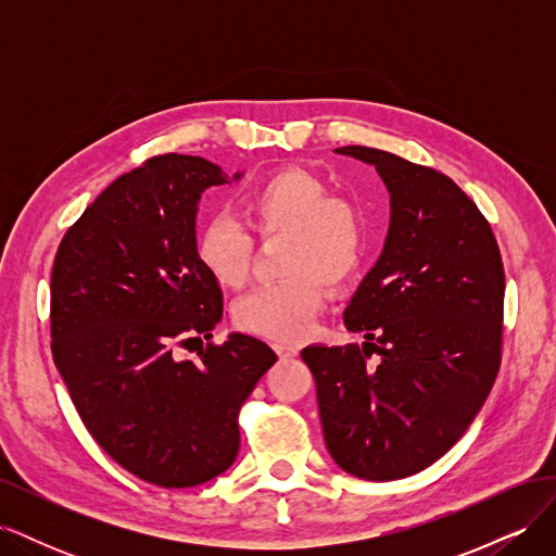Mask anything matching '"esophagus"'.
<instances>
[{
  "label": "esophagus",
  "mask_w": 556,
  "mask_h": 556,
  "mask_svg": "<svg viewBox=\"0 0 556 556\" xmlns=\"http://www.w3.org/2000/svg\"><path fill=\"white\" fill-rule=\"evenodd\" d=\"M274 348H276L280 359H292V357L299 355V348H296V345H290V343H276Z\"/></svg>",
  "instance_id": "obj_1"
}]
</instances>
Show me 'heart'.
Segmentation results:
<instances>
[{"mask_svg":"<svg viewBox=\"0 0 556 556\" xmlns=\"http://www.w3.org/2000/svg\"><path fill=\"white\" fill-rule=\"evenodd\" d=\"M239 211L257 239L288 241L280 252V271L288 278L245 294L233 319L271 341L304 339L325 304L319 282L339 288L357 274L366 255L364 208L355 199L333 194L323 178L285 169L250 188ZM244 228L229 215H213L199 229L197 260L220 288L239 290L250 276L255 241Z\"/></svg>","mask_w":556,"mask_h":556,"instance_id":"b5f03b06","label":"heart"}]
</instances>
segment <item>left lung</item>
Instances as JSON below:
<instances>
[{"mask_svg": "<svg viewBox=\"0 0 556 556\" xmlns=\"http://www.w3.org/2000/svg\"><path fill=\"white\" fill-rule=\"evenodd\" d=\"M336 153L374 164L392 197L384 250L343 313L366 343L311 345L327 450L362 480H399L462 439L501 366V250L457 182L387 150Z\"/></svg>", "mask_w": 556, "mask_h": 556, "instance_id": "8db88e82", "label": "left lung"}]
</instances>
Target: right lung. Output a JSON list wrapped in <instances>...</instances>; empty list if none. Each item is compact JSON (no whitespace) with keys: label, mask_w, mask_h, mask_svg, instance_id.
Listing matches in <instances>:
<instances>
[{"label":"right lung","mask_w":556,"mask_h":556,"mask_svg":"<svg viewBox=\"0 0 556 556\" xmlns=\"http://www.w3.org/2000/svg\"><path fill=\"white\" fill-rule=\"evenodd\" d=\"M223 182L204 157H150L66 229L50 274V350L83 425L131 476L169 490L233 464L239 410L278 359L245 333L194 359L178 352L223 317L194 252L201 192Z\"/></svg>","instance_id":"1"}]
</instances>
